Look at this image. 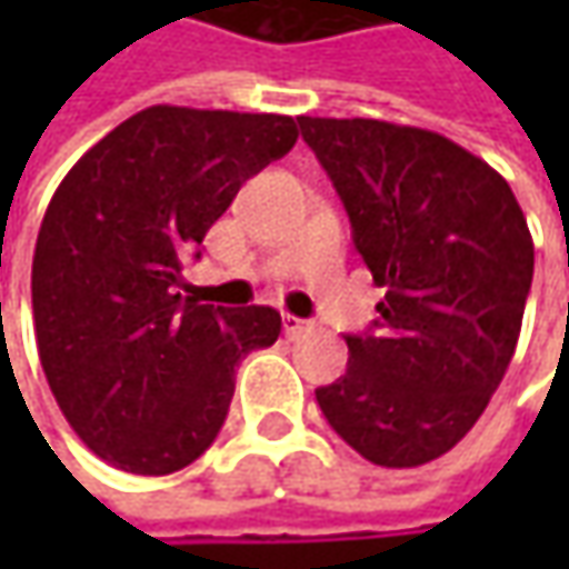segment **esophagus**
<instances>
[{"mask_svg":"<svg viewBox=\"0 0 569 569\" xmlns=\"http://www.w3.org/2000/svg\"><path fill=\"white\" fill-rule=\"evenodd\" d=\"M281 326H284V336H288V339H300L303 332H310V329H313V322H310V319L291 317V313H284V317H281Z\"/></svg>","mask_w":569,"mask_h":569,"instance_id":"34e87169","label":"esophagus"}]
</instances>
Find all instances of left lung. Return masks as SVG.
<instances>
[{
  "label": "left lung",
  "instance_id": "8db88e82",
  "mask_svg": "<svg viewBox=\"0 0 569 569\" xmlns=\"http://www.w3.org/2000/svg\"><path fill=\"white\" fill-rule=\"evenodd\" d=\"M297 122L386 288L380 319L345 336L348 370L317 402L373 466H425L469 433L513 361L536 269L526 214L493 167L430 129Z\"/></svg>",
  "mask_w": 569,
  "mask_h": 569
}]
</instances>
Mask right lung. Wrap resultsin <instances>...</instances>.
I'll use <instances>...</instances> for the list:
<instances>
[{"label":"right lung","mask_w":569,"mask_h":569,"mask_svg":"<svg viewBox=\"0 0 569 569\" xmlns=\"http://www.w3.org/2000/svg\"><path fill=\"white\" fill-rule=\"evenodd\" d=\"M297 142V120L148 107L78 158L50 199L31 269L47 382L81 443L132 475H170L228 418L233 370L281 332L272 307L183 297L208 228Z\"/></svg>","instance_id":"add662e5"}]
</instances>
